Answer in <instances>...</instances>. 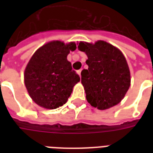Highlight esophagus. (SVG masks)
Listing matches in <instances>:
<instances>
[{"label":"esophagus","mask_w":153,"mask_h":153,"mask_svg":"<svg viewBox=\"0 0 153 153\" xmlns=\"http://www.w3.org/2000/svg\"><path fill=\"white\" fill-rule=\"evenodd\" d=\"M81 72H82V69L78 70V71H77V73L79 74V76H80V77H81Z\"/></svg>","instance_id":"esophagus-1"}]
</instances>
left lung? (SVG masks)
Wrapping results in <instances>:
<instances>
[{"mask_svg":"<svg viewBox=\"0 0 153 153\" xmlns=\"http://www.w3.org/2000/svg\"><path fill=\"white\" fill-rule=\"evenodd\" d=\"M79 51L86 54L88 69L82 71L86 100L98 109L118 104L130 86V72L123 54L106 42H80Z\"/></svg>","mask_w":153,"mask_h":153,"instance_id":"8db88e82","label":"left lung"}]
</instances>
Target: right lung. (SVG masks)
<instances>
[{"label":"right lung","mask_w":153,"mask_h":153,"mask_svg":"<svg viewBox=\"0 0 153 153\" xmlns=\"http://www.w3.org/2000/svg\"><path fill=\"white\" fill-rule=\"evenodd\" d=\"M76 44L60 41L48 43L39 48L27 63L25 82L27 92L37 105L46 109H57L67 102L80 77L67 61L70 51Z\"/></svg>","instance_id":"obj_1"}]
</instances>
